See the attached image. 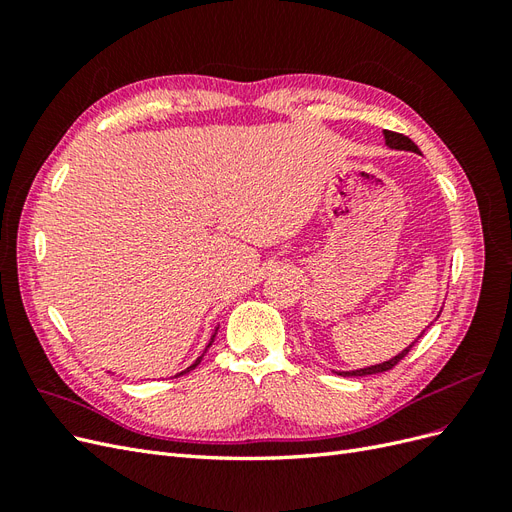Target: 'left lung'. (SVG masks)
<instances>
[{"mask_svg":"<svg viewBox=\"0 0 512 512\" xmlns=\"http://www.w3.org/2000/svg\"><path fill=\"white\" fill-rule=\"evenodd\" d=\"M384 143H386V147H389V149L421 153V151H418V147L410 141L408 136H404V134H397V132H391V130H384ZM438 316H440V314H438ZM421 335H423V333H421ZM421 335H418V337H421ZM414 342H416V339H414ZM414 342H412L408 348L401 350L399 354H395L393 359H389V361H382V363H378V365H369V367H363V369L335 371V374H337V376H371V374H382V371H389V369H393L401 359H404V356L410 352V348L414 346Z\"/></svg>","mask_w":512,"mask_h":512,"instance_id":"obj_1","label":"left lung"}]
</instances>
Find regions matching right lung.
I'll use <instances>...</instances> for the list:
<instances>
[{
	"label": "right lung",
	"mask_w": 512,
	"mask_h": 512,
	"mask_svg": "<svg viewBox=\"0 0 512 512\" xmlns=\"http://www.w3.org/2000/svg\"><path fill=\"white\" fill-rule=\"evenodd\" d=\"M218 329H220V324H218V327H215V331H213V335H211V339H209V344H207V348L203 350V354H200V356H198V359H196V361H194V363H192L190 367H185L183 371H179V374H177V376H183V374H188V371H192V369H194V367H196V365H198L200 361H203V356H205V352L209 350V346L213 344V339H215V333H218ZM177 376H175V378H177Z\"/></svg>",
	"instance_id": "add662e5"
}]
</instances>
